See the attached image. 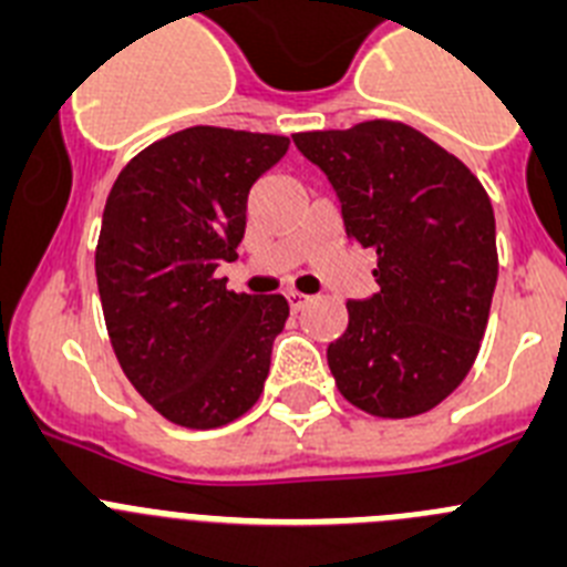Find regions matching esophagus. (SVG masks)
I'll use <instances>...</instances> for the list:
<instances>
[{"label": "esophagus", "mask_w": 567, "mask_h": 567, "mask_svg": "<svg viewBox=\"0 0 567 567\" xmlns=\"http://www.w3.org/2000/svg\"><path fill=\"white\" fill-rule=\"evenodd\" d=\"M288 305H290V310L296 313V310H302L305 305H308V296L296 293V290H293V293H288Z\"/></svg>", "instance_id": "1"}]
</instances>
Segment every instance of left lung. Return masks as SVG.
Listing matches in <instances>:
<instances>
[{"mask_svg":"<svg viewBox=\"0 0 567 567\" xmlns=\"http://www.w3.org/2000/svg\"><path fill=\"white\" fill-rule=\"evenodd\" d=\"M333 186L347 234L375 251L379 290L347 302L328 344L341 395L379 417L430 412L466 379L497 285L494 212L481 181L395 121L299 132Z\"/></svg>","mask_w":567,"mask_h":567,"instance_id":"8db88e82","label":"left lung"}]
</instances>
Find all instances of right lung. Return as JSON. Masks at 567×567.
<instances>
[{"label":"right lung","mask_w":567,"mask_h":567,"mask_svg":"<svg viewBox=\"0 0 567 567\" xmlns=\"http://www.w3.org/2000/svg\"><path fill=\"white\" fill-rule=\"evenodd\" d=\"M285 135L192 126L132 157L106 197L95 277L112 350L141 395L188 430L257 404L282 296L226 290L248 192L288 152Z\"/></svg>","instance_id":"obj_1"}]
</instances>
